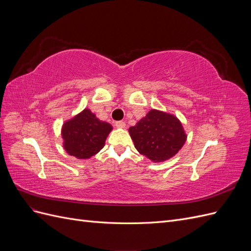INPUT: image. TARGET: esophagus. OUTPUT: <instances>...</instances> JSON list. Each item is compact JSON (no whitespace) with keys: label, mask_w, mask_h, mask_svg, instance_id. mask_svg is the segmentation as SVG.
Segmentation results:
<instances>
[{"label":"esophagus","mask_w":251,"mask_h":251,"mask_svg":"<svg viewBox=\"0 0 251 251\" xmlns=\"http://www.w3.org/2000/svg\"><path fill=\"white\" fill-rule=\"evenodd\" d=\"M115 126L118 128H125L126 127V124L124 123V121H117V123L115 124Z\"/></svg>","instance_id":"obj_1"}]
</instances>
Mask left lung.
I'll use <instances>...</instances> for the list:
<instances>
[{
    "instance_id": "8db88e82",
    "label": "left lung",
    "mask_w": 251,
    "mask_h": 251,
    "mask_svg": "<svg viewBox=\"0 0 251 251\" xmlns=\"http://www.w3.org/2000/svg\"><path fill=\"white\" fill-rule=\"evenodd\" d=\"M134 146L153 162H163L184 146L187 134L174 114L151 109L134 126L128 128Z\"/></svg>"
}]
</instances>
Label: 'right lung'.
Instances as JSON below:
<instances>
[{
    "label": "right lung",
    "mask_w": 251,
    "mask_h": 251,
    "mask_svg": "<svg viewBox=\"0 0 251 251\" xmlns=\"http://www.w3.org/2000/svg\"><path fill=\"white\" fill-rule=\"evenodd\" d=\"M112 130L110 124L97 118L90 109H83L63 124L60 134L64 150L76 159H90L104 147Z\"/></svg>",
    "instance_id": "right-lung-1"
}]
</instances>
